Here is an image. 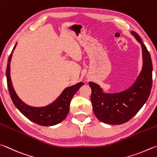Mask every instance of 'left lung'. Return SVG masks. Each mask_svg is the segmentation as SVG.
<instances>
[{
  "instance_id": "left-lung-1",
  "label": "left lung",
  "mask_w": 157,
  "mask_h": 157,
  "mask_svg": "<svg viewBox=\"0 0 157 157\" xmlns=\"http://www.w3.org/2000/svg\"><path fill=\"white\" fill-rule=\"evenodd\" d=\"M141 45L143 68L130 88L119 93L107 94L98 85L89 82L92 109L97 119L108 124L120 125L131 119L149 97L152 85V63L147 48L136 32H131Z\"/></svg>"
}]
</instances>
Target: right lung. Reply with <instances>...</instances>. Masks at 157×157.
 <instances>
[{
	"label": "right lung",
	"mask_w": 157,
	"mask_h": 157,
	"mask_svg": "<svg viewBox=\"0 0 157 157\" xmlns=\"http://www.w3.org/2000/svg\"><path fill=\"white\" fill-rule=\"evenodd\" d=\"M16 46V44L8 58L6 70L8 90L14 105L25 117L38 125L52 126L62 122L65 119L70 111V105L73 96L82 86H83L84 83L83 82H80L74 86L66 87L56 101L47 106L35 108L26 105L16 94L10 77V62Z\"/></svg>",
	"instance_id": "obj_1"
}]
</instances>
